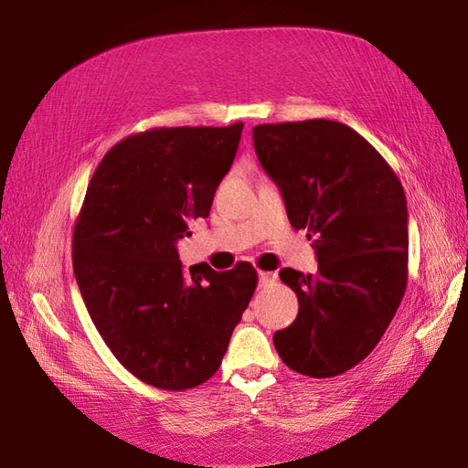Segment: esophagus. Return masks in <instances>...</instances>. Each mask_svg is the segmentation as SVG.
Segmentation results:
<instances>
[{
    "instance_id": "obj_1",
    "label": "esophagus",
    "mask_w": 468,
    "mask_h": 468,
    "mask_svg": "<svg viewBox=\"0 0 468 468\" xmlns=\"http://www.w3.org/2000/svg\"><path fill=\"white\" fill-rule=\"evenodd\" d=\"M258 277H260V285H261V287H263V285H269V282H273V281L277 279L275 273H269V271H260Z\"/></svg>"
}]
</instances>
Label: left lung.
Segmentation results:
<instances>
[{
	"instance_id": "1",
	"label": "left lung",
	"mask_w": 468,
	"mask_h": 468,
	"mask_svg": "<svg viewBox=\"0 0 468 468\" xmlns=\"http://www.w3.org/2000/svg\"><path fill=\"white\" fill-rule=\"evenodd\" d=\"M253 146L296 230H308L318 271L281 281L299 314L273 335L292 371L328 378L380 342L408 282V207L387 160L347 124L313 119L253 126Z\"/></svg>"
}]
</instances>
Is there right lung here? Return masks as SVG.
<instances>
[{
	"instance_id": "right-lung-1",
	"label": "right lung",
	"mask_w": 468,
	"mask_h": 468,
	"mask_svg": "<svg viewBox=\"0 0 468 468\" xmlns=\"http://www.w3.org/2000/svg\"><path fill=\"white\" fill-rule=\"evenodd\" d=\"M230 126L152 129L121 140L95 169L74 226L83 303L124 369L146 385L186 390L218 371L258 273L183 269L177 239L207 218L242 136Z\"/></svg>"
}]
</instances>
